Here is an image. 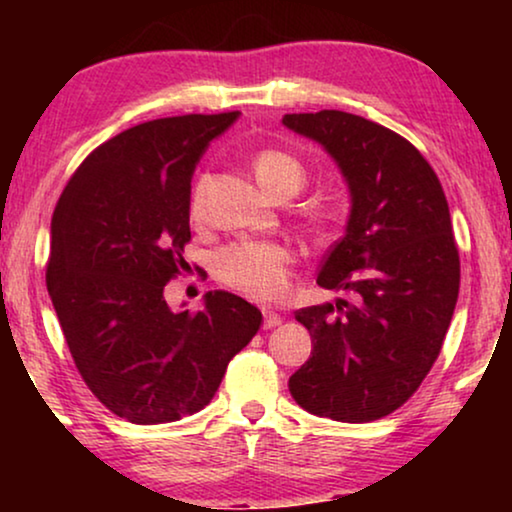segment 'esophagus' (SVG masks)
Masks as SVG:
<instances>
[{"mask_svg":"<svg viewBox=\"0 0 512 512\" xmlns=\"http://www.w3.org/2000/svg\"><path fill=\"white\" fill-rule=\"evenodd\" d=\"M279 324H282V317H279L277 312L263 310V328H275Z\"/></svg>","mask_w":512,"mask_h":512,"instance_id":"obj_1","label":"esophagus"}]
</instances>
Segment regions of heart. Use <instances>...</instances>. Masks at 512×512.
I'll return each mask as SVG.
<instances>
[{"label":"heart","mask_w":512,"mask_h":512,"mask_svg":"<svg viewBox=\"0 0 512 512\" xmlns=\"http://www.w3.org/2000/svg\"><path fill=\"white\" fill-rule=\"evenodd\" d=\"M254 174L272 198L296 195L307 181V170L296 156L279 149H265L254 158ZM188 219H205V181H195L188 195ZM214 277L226 289L256 300H279L291 284L293 251L277 242H233L216 251Z\"/></svg>","instance_id":"heart-1"}]
</instances>
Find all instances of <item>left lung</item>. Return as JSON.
I'll list each match as a JSON object with an SVG mask.
<instances>
[{
	"instance_id": "obj_1",
	"label": "left lung",
	"mask_w": 512,
	"mask_h": 512,
	"mask_svg": "<svg viewBox=\"0 0 512 512\" xmlns=\"http://www.w3.org/2000/svg\"><path fill=\"white\" fill-rule=\"evenodd\" d=\"M282 123L324 146L352 193L345 235L317 277L352 300L296 312L312 356L291 375V396L312 415L373 422L415 394L450 328L461 275L450 207L433 167L398 132L335 109Z\"/></svg>"
}]
</instances>
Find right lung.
<instances>
[{
  "label": "right lung",
  "mask_w": 512,
  "mask_h": 512,
  "mask_svg": "<svg viewBox=\"0 0 512 512\" xmlns=\"http://www.w3.org/2000/svg\"><path fill=\"white\" fill-rule=\"evenodd\" d=\"M237 118H156L97 146L67 181L51 221L46 286L83 382L132 424H163L212 401L261 312L209 291L172 312L165 286L188 268V195L202 151Z\"/></svg>",
  "instance_id": "1"
}]
</instances>
